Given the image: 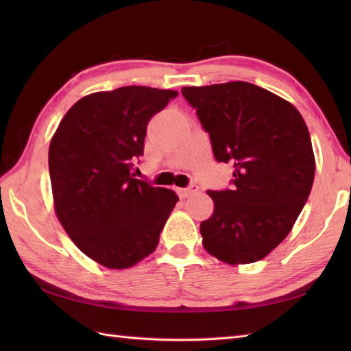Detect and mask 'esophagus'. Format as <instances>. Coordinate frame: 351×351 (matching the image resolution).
<instances>
[{"label":"esophagus","mask_w":351,"mask_h":351,"mask_svg":"<svg viewBox=\"0 0 351 351\" xmlns=\"http://www.w3.org/2000/svg\"><path fill=\"white\" fill-rule=\"evenodd\" d=\"M197 190H199V185L193 184V185H190V187H187V189H178V195H180L182 199H185V197H189L191 195H195Z\"/></svg>","instance_id":"1"}]
</instances>
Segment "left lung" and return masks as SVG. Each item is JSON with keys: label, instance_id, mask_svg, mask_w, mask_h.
I'll use <instances>...</instances> for the list:
<instances>
[{"label": "left lung", "instance_id": "obj_1", "mask_svg": "<svg viewBox=\"0 0 351 351\" xmlns=\"http://www.w3.org/2000/svg\"><path fill=\"white\" fill-rule=\"evenodd\" d=\"M215 160L234 166V189L206 191L211 217L200 223L205 250L230 265L265 258L285 240L314 184L315 156L302 114L263 87L230 81L182 87Z\"/></svg>", "mask_w": 351, "mask_h": 351}]
</instances>
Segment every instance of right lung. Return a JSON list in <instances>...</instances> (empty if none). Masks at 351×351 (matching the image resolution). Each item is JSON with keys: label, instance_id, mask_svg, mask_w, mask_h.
I'll use <instances>...</instances> for the list:
<instances>
[{"label": "right lung", "instance_id": "add662e5", "mask_svg": "<svg viewBox=\"0 0 351 351\" xmlns=\"http://www.w3.org/2000/svg\"><path fill=\"white\" fill-rule=\"evenodd\" d=\"M178 96L145 86L96 92L73 104L49 143L58 221L95 263L123 270L151 255L178 199L134 178L146 126Z\"/></svg>", "mask_w": 351, "mask_h": 351}]
</instances>
